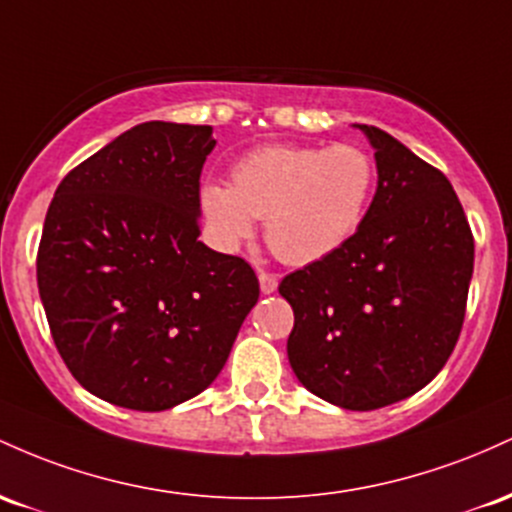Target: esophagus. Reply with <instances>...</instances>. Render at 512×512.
<instances>
[{"instance_id":"1","label":"esophagus","mask_w":512,"mask_h":512,"mask_svg":"<svg viewBox=\"0 0 512 512\" xmlns=\"http://www.w3.org/2000/svg\"><path fill=\"white\" fill-rule=\"evenodd\" d=\"M258 283H261L263 295H271V292L278 290V278L273 273L263 271V268H258Z\"/></svg>"}]
</instances>
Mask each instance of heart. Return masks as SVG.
Here are the masks:
<instances>
[{"label": "heart", "mask_w": 512, "mask_h": 512, "mask_svg": "<svg viewBox=\"0 0 512 512\" xmlns=\"http://www.w3.org/2000/svg\"><path fill=\"white\" fill-rule=\"evenodd\" d=\"M375 162L355 145H263L208 181L198 200L217 244L234 249L266 220L271 249L295 266L317 263L353 239L375 193Z\"/></svg>", "instance_id": "b5f03b06"}]
</instances>
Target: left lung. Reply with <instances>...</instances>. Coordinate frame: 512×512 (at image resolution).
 <instances>
[{
  "label": "left lung",
  "mask_w": 512,
  "mask_h": 512,
  "mask_svg": "<svg viewBox=\"0 0 512 512\" xmlns=\"http://www.w3.org/2000/svg\"><path fill=\"white\" fill-rule=\"evenodd\" d=\"M377 191L353 239L285 275L295 312L287 358L302 387L348 411L416 394L462 331L474 237L452 183L372 125Z\"/></svg>",
  "instance_id": "left-lung-1"
}]
</instances>
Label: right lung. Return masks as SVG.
<instances>
[{
    "mask_svg": "<svg viewBox=\"0 0 512 512\" xmlns=\"http://www.w3.org/2000/svg\"><path fill=\"white\" fill-rule=\"evenodd\" d=\"M210 125H135L62 179L45 215L38 292L86 392L166 411L208 389L258 302L254 268L200 234Z\"/></svg>",
    "mask_w": 512,
    "mask_h": 512,
    "instance_id": "add662e5",
    "label": "right lung"
}]
</instances>
